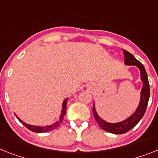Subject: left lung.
I'll use <instances>...</instances> for the list:
<instances>
[{"mask_svg":"<svg viewBox=\"0 0 158 158\" xmlns=\"http://www.w3.org/2000/svg\"><path fill=\"white\" fill-rule=\"evenodd\" d=\"M123 52L124 54V64L128 65V66H136L140 70V79L143 83V86L141 91H140V99L138 107L134 113L131 115L128 118H127L126 120L117 122V123H109L99 117L96 112V110H95V104H94L93 108H92L95 120H96L99 127L106 132L114 133V134H123V133L128 132L133 127L136 126L137 123L141 120V118L143 117L144 112L146 111L149 95H150L149 79H148V75H147L144 66L128 51L123 49Z\"/></svg>","mask_w":158,"mask_h":158,"instance_id":"1","label":"left lung"}]
</instances>
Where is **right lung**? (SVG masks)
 Here are the masks:
<instances>
[{"label":"right lung","mask_w":158,"mask_h":158,"mask_svg":"<svg viewBox=\"0 0 158 158\" xmlns=\"http://www.w3.org/2000/svg\"><path fill=\"white\" fill-rule=\"evenodd\" d=\"M67 99H66L63 101V108H62V111H61V115L59 116V120H57L56 122H54L53 124H50V125H46V126H34V125H30V124H26L25 122L22 121L19 117H18L17 115H15L17 116V118L18 119L21 123H22L24 126H26L28 129H30V131L32 132H38V133H41V132H49V131H52L55 128H57L60 125V124L63 122V118H64L65 114H66V110H67Z\"/></svg>","instance_id":"right-lung-1"}]
</instances>
